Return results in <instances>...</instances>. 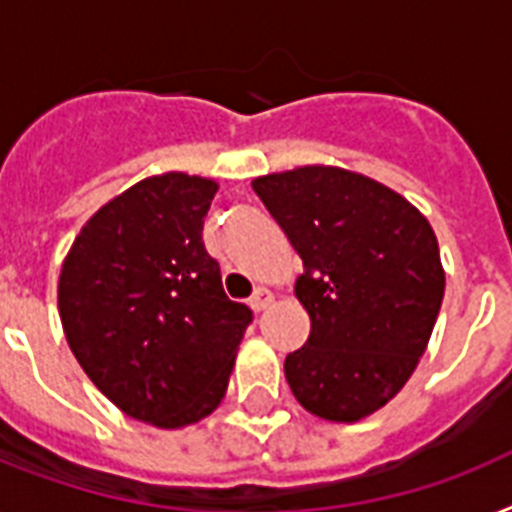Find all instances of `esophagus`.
Returning <instances> with one entry per match:
<instances>
[{"mask_svg": "<svg viewBox=\"0 0 512 512\" xmlns=\"http://www.w3.org/2000/svg\"><path fill=\"white\" fill-rule=\"evenodd\" d=\"M271 303H273V295L263 287L255 289V295H252V300H249V305H252V311H255V313L265 311V308H268Z\"/></svg>", "mask_w": 512, "mask_h": 512, "instance_id": "esophagus-1", "label": "esophagus"}]
</instances>
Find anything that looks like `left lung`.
Listing matches in <instances>:
<instances>
[{
  "label": "left lung",
  "mask_w": 512,
  "mask_h": 512,
  "mask_svg": "<svg viewBox=\"0 0 512 512\" xmlns=\"http://www.w3.org/2000/svg\"><path fill=\"white\" fill-rule=\"evenodd\" d=\"M303 257L295 295L311 335L284 374L311 414L356 422L417 369L444 300L436 233L388 185L340 167H297L252 183Z\"/></svg>",
  "instance_id": "obj_1"
}]
</instances>
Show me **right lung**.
<instances>
[{
  "label": "right lung",
  "mask_w": 512,
  "mask_h": 512,
  "mask_svg": "<svg viewBox=\"0 0 512 512\" xmlns=\"http://www.w3.org/2000/svg\"><path fill=\"white\" fill-rule=\"evenodd\" d=\"M215 193L207 177H146L84 223L60 268L76 361L108 401L156 428L215 412L252 324L201 241Z\"/></svg>",
  "instance_id": "1"
}]
</instances>
